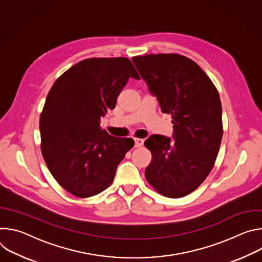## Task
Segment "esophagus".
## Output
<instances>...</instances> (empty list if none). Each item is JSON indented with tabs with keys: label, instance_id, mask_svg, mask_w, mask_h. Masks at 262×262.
I'll use <instances>...</instances> for the list:
<instances>
[{
	"label": "esophagus",
	"instance_id": "34e87169",
	"mask_svg": "<svg viewBox=\"0 0 262 262\" xmlns=\"http://www.w3.org/2000/svg\"><path fill=\"white\" fill-rule=\"evenodd\" d=\"M135 147L136 148H139V147H142L143 144H144V140L143 139H138V138H135Z\"/></svg>",
	"mask_w": 262,
	"mask_h": 262
}]
</instances>
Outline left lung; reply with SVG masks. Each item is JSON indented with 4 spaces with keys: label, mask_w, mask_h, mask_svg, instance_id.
<instances>
[{
    "label": "left lung",
    "mask_w": 262,
    "mask_h": 262,
    "mask_svg": "<svg viewBox=\"0 0 262 262\" xmlns=\"http://www.w3.org/2000/svg\"><path fill=\"white\" fill-rule=\"evenodd\" d=\"M163 113L171 114L174 141L154 135L144 145L152 160L145 177L168 198L194 192L213 168L223 137L219 92L202 68L178 54L133 57Z\"/></svg>",
    "instance_id": "8db88e82"
}]
</instances>
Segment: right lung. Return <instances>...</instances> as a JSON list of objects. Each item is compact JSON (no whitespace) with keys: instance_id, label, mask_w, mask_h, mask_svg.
I'll return each instance as SVG.
<instances>
[{"instance_id":"1","label":"right lung","mask_w":262,"mask_h":262,"mask_svg":"<svg viewBox=\"0 0 262 262\" xmlns=\"http://www.w3.org/2000/svg\"><path fill=\"white\" fill-rule=\"evenodd\" d=\"M129 78L140 80L127 58L85 59L61 74L47 96L39 120L42 157L57 182L73 196L88 198L108 188L135 145L99 125Z\"/></svg>"}]
</instances>
